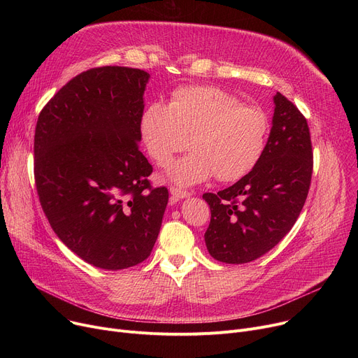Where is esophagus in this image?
Instances as JSON below:
<instances>
[{"label": "esophagus", "mask_w": 358, "mask_h": 358, "mask_svg": "<svg viewBox=\"0 0 358 358\" xmlns=\"http://www.w3.org/2000/svg\"><path fill=\"white\" fill-rule=\"evenodd\" d=\"M169 193H171V196H173V199H174L176 201L182 200V199H185V197H190V192H185V190H182V189H178V187H176V185L169 187Z\"/></svg>", "instance_id": "esophagus-1"}]
</instances>
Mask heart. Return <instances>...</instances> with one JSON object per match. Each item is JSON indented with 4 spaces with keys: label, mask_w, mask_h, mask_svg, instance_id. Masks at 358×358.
<instances>
[{
    "label": "heart",
    "mask_w": 358,
    "mask_h": 358,
    "mask_svg": "<svg viewBox=\"0 0 358 358\" xmlns=\"http://www.w3.org/2000/svg\"><path fill=\"white\" fill-rule=\"evenodd\" d=\"M148 155L166 165L189 146L193 152L168 168L166 176L187 187L209 180L229 182L245 177L264 154L270 120L266 111L242 104L216 87L177 90L168 104H149L141 117Z\"/></svg>",
    "instance_id": "heart-1"
}]
</instances>
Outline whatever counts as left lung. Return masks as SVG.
<instances>
[{
	"instance_id": "left-lung-1",
	"label": "left lung",
	"mask_w": 358,
	"mask_h": 358,
	"mask_svg": "<svg viewBox=\"0 0 358 358\" xmlns=\"http://www.w3.org/2000/svg\"><path fill=\"white\" fill-rule=\"evenodd\" d=\"M312 169L308 122L277 92L271 131L258 164L228 189L203 194L212 213L204 234L209 254L227 264H245L274 248L303 209Z\"/></svg>"
}]
</instances>
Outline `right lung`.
I'll return each instance as SVG.
<instances>
[{"instance_id":"add662e5","label":"right lung","mask_w":358,"mask_h":358,"mask_svg":"<svg viewBox=\"0 0 358 358\" xmlns=\"http://www.w3.org/2000/svg\"><path fill=\"white\" fill-rule=\"evenodd\" d=\"M149 73L126 66L88 69L41 111L34 181L42 209L65 245L103 270L134 267L158 238L168 203L150 185L139 150Z\"/></svg>"}]
</instances>
